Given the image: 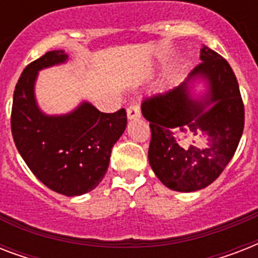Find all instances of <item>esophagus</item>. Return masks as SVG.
I'll list each match as a JSON object with an SVG mask.
<instances>
[{
	"label": "esophagus",
	"instance_id": "1",
	"mask_svg": "<svg viewBox=\"0 0 258 258\" xmlns=\"http://www.w3.org/2000/svg\"><path fill=\"white\" fill-rule=\"evenodd\" d=\"M139 116H141V107L137 103H134L127 108V117L128 119H137Z\"/></svg>",
	"mask_w": 258,
	"mask_h": 258
}]
</instances>
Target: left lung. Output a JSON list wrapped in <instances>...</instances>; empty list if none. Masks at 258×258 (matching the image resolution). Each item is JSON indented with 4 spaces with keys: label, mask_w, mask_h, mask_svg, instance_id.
I'll list each match as a JSON object with an SVG mask.
<instances>
[{
    "label": "left lung",
    "mask_w": 258,
    "mask_h": 258,
    "mask_svg": "<svg viewBox=\"0 0 258 258\" xmlns=\"http://www.w3.org/2000/svg\"><path fill=\"white\" fill-rule=\"evenodd\" d=\"M201 60L180 86L142 103L151 128V169L175 191H197L213 183L236 153L244 131V103L232 67L205 45ZM198 77L209 84L201 101L192 99L188 87Z\"/></svg>",
    "instance_id": "8db88e82"
}]
</instances>
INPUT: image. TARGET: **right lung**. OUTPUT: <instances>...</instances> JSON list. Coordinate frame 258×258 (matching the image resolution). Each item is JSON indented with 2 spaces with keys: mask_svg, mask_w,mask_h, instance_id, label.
Returning <instances> with one entry per match:
<instances>
[{
  "mask_svg": "<svg viewBox=\"0 0 258 258\" xmlns=\"http://www.w3.org/2000/svg\"><path fill=\"white\" fill-rule=\"evenodd\" d=\"M64 50H50L25 67L16 84L12 135L30 171L50 190L67 197L91 191L104 178L113 145L124 133V108L100 112L87 101L68 115L48 116L34 99L42 68L66 62Z\"/></svg>",
  "mask_w": 258,
  "mask_h": 258,
  "instance_id": "1",
  "label": "right lung"
}]
</instances>
